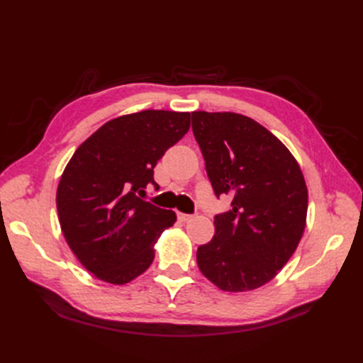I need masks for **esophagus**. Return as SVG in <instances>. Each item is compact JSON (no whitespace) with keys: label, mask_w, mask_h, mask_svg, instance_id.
<instances>
[{"label":"esophagus","mask_w":363,"mask_h":363,"mask_svg":"<svg viewBox=\"0 0 363 363\" xmlns=\"http://www.w3.org/2000/svg\"><path fill=\"white\" fill-rule=\"evenodd\" d=\"M191 217H194V215H190V213H182V212H177V218H179L181 221H189Z\"/></svg>","instance_id":"esophagus-1"}]
</instances>
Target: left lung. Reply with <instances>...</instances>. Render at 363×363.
Instances as JSON below:
<instances>
[{"mask_svg": "<svg viewBox=\"0 0 363 363\" xmlns=\"http://www.w3.org/2000/svg\"><path fill=\"white\" fill-rule=\"evenodd\" d=\"M213 194L233 198L215 235L196 251L201 273L225 291L272 281L303 237L307 187L291 152L257 121L234 112H191Z\"/></svg>", "mask_w": 363, "mask_h": 363, "instance_id": "obj_1", "label": "left lung"}]
</instances>
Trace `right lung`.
I'll use <instances>...</instances> for the list:
<instances>
[{
  "mask_svg": "<svg viewBox=\"0 0 363 363\" xmlns=\"http://www.w3.org/2000/svg\"><path fill=\"white\" fill-rule=\"evenodd\" d=\"M189 128V112L123 115L91 134L68 162L56 196L60 228L98 279L121 285L152 264V246L176 213L138 195L150 184L159 189L154 167Z\"/></svg>",
  "mask_w": 363,
  "mask_h": 363,
  "instance_id": "right-lung-1",
  "label": "right lung"
}]
</instances>
